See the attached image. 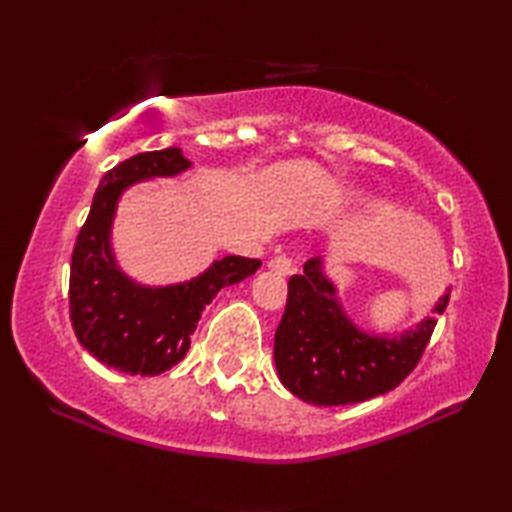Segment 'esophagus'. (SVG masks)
<instances>
[{
	"mask_svg": "<svg viewBox=\"0 0 512 512\" xmlns=\"http://www.w3.org/2000/svg\"><path fill=\"white\" fill-rule=\"evenodd\" d=\"M268 268H271V271H275V273H280V275H289L293 271V257L289 253L275 255L271 262H268Z\"/></svg>",
	"mask_w": 512,
	"mask_h": 512,
	"instance_id": "34e87169",
	"label": "esophagus"
}]
</instances>
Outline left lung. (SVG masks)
I'll return each mask as SVG.
<instances>
[{"instance_id": "1", "label": "left lung", "mask_w": 512, "mask_h": 512, "mask_svg": "<svg viewBox=\"0 0 512 512\" xmlns=\"http://www.w3.org/2000/svg\"><path fill=\"white\" fill-rule=\"evenodd\" d=\"M449 293L436 305L447 309ZM436 327L427 318L400 339L359 332L334 300V287L320 273V259L291 275L287 309L275 329V368L282 384L314 406L366 402L402 384L422 359Z\"/></svg>"}]
</instances>
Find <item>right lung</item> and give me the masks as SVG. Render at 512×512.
I'll return each instance as SVG.
<instances>
[{
  "label": "right lung",
  "instance_id": "right-lung-1",
  "mask_svg": "<svg viewBox=\"0 0 512 512\" xmlns=\"http://www.w3.org/2000/svg\"><path fill=\"white\" fill-rule=\"evenodd\" d=\"M189 164L176 146L119 162L103 176L76 237L69 271V318L76 339L92 357L126 375H160L183 361L205 305L262 264L230 255L201 277L164 289L140 287L115 266L108 235L119 194L135 180L173 176Z\"/></svg>",
  "mask_w": 512,
  "mask_h": 512
}]
</instances>
